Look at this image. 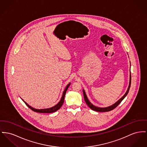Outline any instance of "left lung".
<instances>
[{
	"label": "left lung",
	"instance_id": "8db88e82",
	"mask_svg": "<svg viewBox=\"0 0 147 147\" xmlns=\"http://www.w3.org/2000/svg\"><path fill=\"white\" fill-rule=\"evenodd\" d=\"M130 85H131V73H130V81H129V87L127 88V90L126 92V93L124 94V95L120 99H119L118 101H117V102H115L114 105L109 107H107V108H98L96 107H95L94 105H93L89 101H88V98H87L86 95V94H85V91L83 90V94H84V99H85V101L86 103V104L88 105V107L90 108H91V109H92V110H94V111H98V112H105V111H111L113 109H114L115 108H117V106L120 104V103L122 101V100L125 98V96L127 95L128 92H129V89L130 88Z\"/></svg>",
	"mask_w": 147,
	"mask_h": 147
}]
</instances>
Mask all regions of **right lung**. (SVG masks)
Returning <instances> with one entry per match:
<instances>
[{
    "label": "right lung",
    "instance_id": "add662e5",
    "mask_svg": "<svg viewBox=\"0 0 147 147\" xmlns=\"http://www.w3.org/2000/svg\"><path fill=\"white\" fill-rule=\"evenodd\" d=\"M70 85V83L68 84L66 86V88L65 89L63 92V95H62V96L61 98V99L60 100V101L59 102V103L56 105L55 106H54L53 107H52V108H49V109H34V108L31 107L28 104H27L25 101H23L24 102V103L26 104V105L28 107V108L32 110L35 111V112H37V113H54L55 111H56L57 110H58L59 108H61L62 107V105H63V102H64V99H65V94H66V92L67 91V88H69V86Z\"/></svg>",
    "mask_w": 147,
    "mask_h": 147
}]
</instances>
